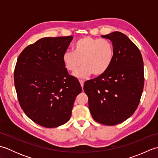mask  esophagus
<instances>
[{
    "mask_svg": "<svg viewBox=\"0 0 158 158\" xmlns=\"http://www.w3.org/2000/svg\"><path fill=\"white\" fill-rule=\"evenodd\" d=\"M79 83L80 84H81V88H83V85H84V81H83V80H79Z\"/></svg>",
    "mask_w": 158,
    "mask_h": 158,
    "instance_id": "1",
    "label": "esophagus"
}]
</instances>
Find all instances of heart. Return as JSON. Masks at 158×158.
<instances>
[{
    "mask_svg": "<svg viewBox=\"0 0 158 158\" xmlns=\"http://www.w3.org/2000/svg\"><path fill=\"white\" fill-rule=\"evenodd\" d=\"M114 58L112 43L105 39L85 36L75 43L74 52L67 51L62 56L65 68L75 73L83 65V68L75 73L78 78H86L93 74L100 76L109 69Z\"/></svg>",
    "mask_w": 158,
    "mask_h": 158,
    "instance_id": "obj_1",
    "label": "heart"
}]
</instances>
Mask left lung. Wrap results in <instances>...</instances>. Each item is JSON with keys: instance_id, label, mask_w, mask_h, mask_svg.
Here are the masks:
<instances>
[{"instance_id": "obj_1", "label": "left lung", "mask_w": 158, "mask_h": 158, "mask_svg": "<svg viewBox=\"0 0 158 158\" xmlns=\"http://www.w3.org/2000/svg\"><path fill=\"white\" fill-rule=\"evenodd\" d=\"M112 42L114 58L107 71L84 83L89 111L96 122L114 126L128 119L140 102L144 66L139 49L123 33L101 36Z\"/></svg>"}]
</instances>
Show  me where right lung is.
I'll use <instances>...</instances> for the list:
<instances>
[{"instance_id": "obj_1", "label": "right lung", "mask_w": 158, "mask_h": 158, "mask_svg": "<svg viewBox=\"0 0 158 158\" xmlns=\"http://www.w3.org/2000/svg\"><path fill=\"white\" fill-rule=\"evenodd\" d=\"M73 36L46 37L20 53L14 83L20 106L33 122L56 127L70 119L76 96L82 88L62 61Z\"/></svg>"}]
</instances>
